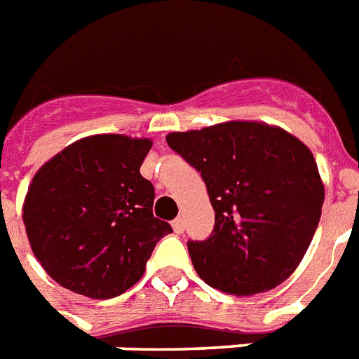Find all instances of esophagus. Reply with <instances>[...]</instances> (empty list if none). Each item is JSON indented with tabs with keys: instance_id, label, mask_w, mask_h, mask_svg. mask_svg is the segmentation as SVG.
<instances>
[{
	"instance_id": "1",
	"label": "esophagus",
	"mask_w": 359,
	"mask_h": 359,
	"mask_svg": "<svg viewBox=\"0 0 359 359\" xmlns=\"http://www.w3.org/2000/svg\"><path fill=\"white\" fill-rule=\"evenodd\" d=\"M173 231L177 233V235H182V233H184V219L182 218L173 219Z\"/></svg>"
}]
</instances>
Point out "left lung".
Masks as SVG:
<instances>
[{"label":"left lung","mask_w":359,"mask_h":359,"mask_svg":"<svg viewBox=\"0 0 359 359\" xmlns=\"http://www.w3.org/2000/svg\"><path fill=\"white\" fill-rule=\"evenodd\" d=\"M165 141L201 173L214 208L210 236L188 242L199 278L235 296L283 283L323 212L324 184L311 151L283 128L255 121L171 132Z\"/></svg>","instance_id":"obj_1"}]
</instances>
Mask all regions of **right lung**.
Here are the masks:
<instances>
[{
    "instance_id": "1",
    "label": "right lung",
    "mask_w": 359,
    "mask_h": 359,
    "mask_svg": "<svg viewBox=\"0 0 359 359\" xmlns=\"http://www.w3.org/2000/svg\"><path fill=\"white\" fill-rule=\"evenodd\" d=\"M151 147L147 137L89 135L35 173L22 218L31 250L61 287L95 300L123 294L173 233L152 216L154 186L140 173Z\"/></svg>"
}]
</instances>
